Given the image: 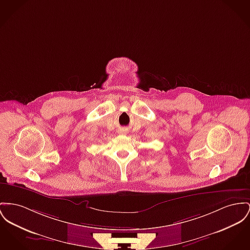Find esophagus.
Returning <instances> with one entry per match:
<instances>
[{"label": "esophagus", "mask_w": 250, "mask_h": 250, "mask_svg": "<svg viewBox=\"0 0 250 250\" xmlns=\"http://www.w3.org/2000/svg\"><path fill=\"white\" fill-rule=\"evenodd\" d=\"M120 133H126V132H125V131H124V130H122V131H121V132H120Z\"/></svg>", "instance_id": "obj_1"}]
</instances>
